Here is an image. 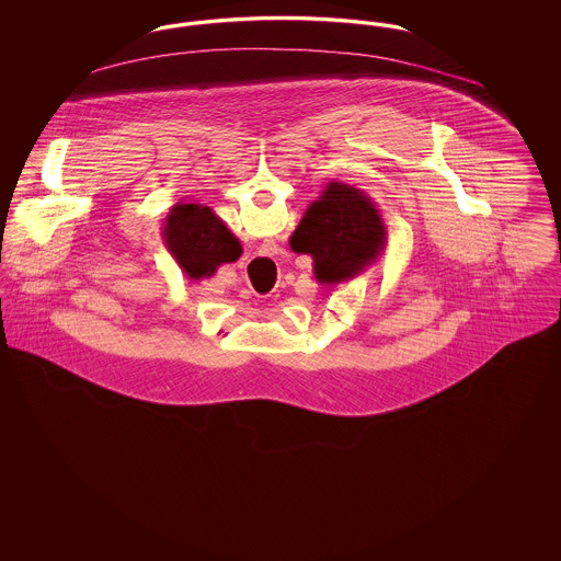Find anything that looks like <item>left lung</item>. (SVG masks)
Wrapping results in <instances>:
<instances>
[{"label":"left lung","instance_id":"1","mask_svg":"<svg viewBox=\"0 0 561 561\" xmlns=\"http://www.w3.org/2000/svg\"><path fill=\"white\" fill-rule=\"evenodd\" d=\"M385 245L387 227L373 197L339 181L323 187L290 236L294 252L313 259V275L323 286L357 277L376 263Z\"/></svg>","mask_w":561,"mask_h":561}]
</instances>
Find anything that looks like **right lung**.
<instances>
[{"label":"right lung","instance_id":"right-lung-1","mask_svg":"<svg viewBox=\"0 0 561 561\" xmlns=\"http://www.w3.org/2000/svg\"><path fill=\"white\" fill-rule=\"evenodd\" d=\"M161 240L188 279L213 277L225 263L241 256V243L213 208L179 202L163 220Z\"/></svg>","mask_w":561,"mask_h":561}]
</instances>
